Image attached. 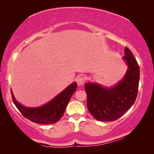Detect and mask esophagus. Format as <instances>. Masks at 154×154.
I'll use <instances>...</instances> for the list:
<instances>
[{
    "instance_id": "1",
    "label": "esophagus",
    "mask_w": 154,
    "mask_h": 154,
    "mask_svg": "<svg viewBox=\"0 0 154 154\" xmlns=\"http://www.w3.org/2000/svg\"><path fill=\"white\" fill-rule=\"evenodd\" d=\"M85 78H84L83 76H82V75L78 77L76 79V82H77L78 85H83L84 83H85Z\"/></svg>"
}]
</instances>
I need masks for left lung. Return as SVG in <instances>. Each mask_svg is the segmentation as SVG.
<instances>
[{
	"label": "left lung",
	"instance_id": "1",
	"mask_svg": "<svg viewBox=\"0 0 154 154\" xmlns=\"http://www.w3.org/2000/svg\"><path fill=\"white\" fill-rule=\"evenodd\" d=\"M123 59L128 67L125 76L117 85L111 88H104L94 83L85 85L88 109L98 121L117 120L135 102L140 81V66L127 47Z\"/></svg>",
	"mask_w": 154,
	"mask_h": 154
}]
</instances>
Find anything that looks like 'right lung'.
<instances>
[{
  "label": "right lung",
  "instance_id": "add662e5",
  "mask_svg": "<svg viewBox=\"0 0 154 154\" xmlns=\"http://www.w3.org/2000/svg\"><path fill=\"white\" fill-rule=\"evenodd\" d=\"M77 88V83H73L69 85L58 95L45 105L29 108L20 104L15 100L11 90L13 103L20 113L31 121L40 124L55 123L62 117L66 107Z\"/></svg>",
  "mask_w": 154,
  "mask_h": 154
}]
</instances>
